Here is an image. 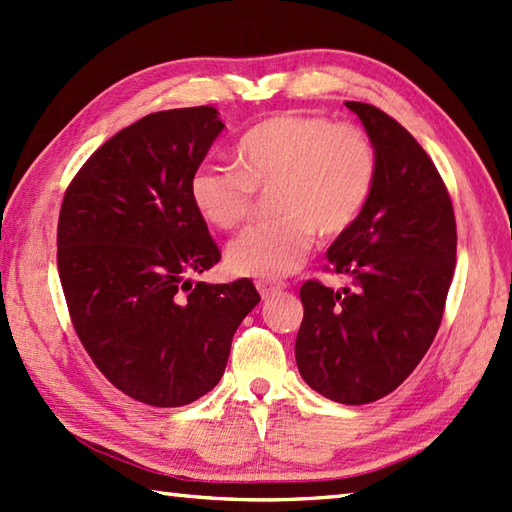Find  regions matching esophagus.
Masks as SVG:
<instances>
[{"instance_id":"34e87169","label":"esophagus","mask_w":512,"mask_h":512,"mask_svg":"<svg viewBox=\"0 0 512 512\" xmlns=\"http://www.w3.org/2000/svg\"><path fill=\"white\" fill-rule=\"evenodd\" d=\"M255 286H257V290H259V295H262L264 299L273 297V295H277L279 290L286 288V284H281V281H273V279H259Z\"/></svg>"}]
</instances>
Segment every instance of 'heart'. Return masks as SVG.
Masks as SVG:
<instances>
[{"label":"heart","mask_w":512,"mask_h":512,"mask_svg":"<svg viewBox=\"0 0 512 512\" xmlns=\"http://www.w3.org/2000/svg\"><path fill=\"white\" fill-rule=\"evenodd\" d=\"M235 167L202 165L189 178L193 209L222 231L253 211L255 191L268 193L270 220L246 228L228 246L235 275L277 279L303 264L314 233L347 231L372 198L378 158L372 138L323 116L277 114L242 134Z\"/></svg>","instance_id":"b5f03b06"}]
</instances>
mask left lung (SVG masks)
<instances>
[{
  "instance_id": "8db88e82",
  "label": "left lung",
  "mask_w": 512,
  "mask_h": 512,
  "mask_svg": "<svg viewBox=\"0 0 512 512\" xmlns=\"http://www.w3.org/2000/svg\"><path fill=\"white\" fill-rule=\"evenodd\" d=\"M372 138L378 176L363 213L328 262L354 288L301 286V378L341 405L391 394L427 354L455 268L453 204L418 140L378 107L345 101Z\"/></svg>"
}]
</instances>
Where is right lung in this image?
I'll return each mask as SVG.
<instances>
[{"instance_id": "right-lung-1", "label": "right lung", "mask_w": 512, "mask_h": 512, "mask_svg": "<svg viewBox=\"0 0 512 512\" xmlns=\"http://www.w3.org/2000/svg\"><path fill=\"white\" fill-rule=\"evenodd\" d=\"M222 129L209 105L140 118L94 151L61 204L57 266L74 330L105 378L151 407L189 405L220 383L259 303L250 279H189L220 262L189 178Z\"/></svg>"}]
</instances>
